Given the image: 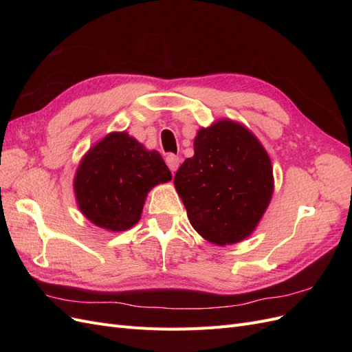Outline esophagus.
Wrapping results in <instances>:
<instances>
[{
  "instance_id": "1",
  "label": "esophagus",
  "mask_w": 352,
  "mask_h": 352,
  "mask_svg": "<svg viewBox=\"0 0 352 352\" xmlns=\"http://www.w3.org/2000/svg\"><path fill=\"white\" fill-rule=\"evenodd\" d=\"M166 164L168 166L170 170H172V173H175L176 170L179 168V166H180V158L177 155H175V154H168L166 157Z\"/></svg>"
}]
</instances>
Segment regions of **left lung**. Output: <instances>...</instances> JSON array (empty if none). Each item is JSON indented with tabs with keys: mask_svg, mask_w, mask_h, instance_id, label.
Instances as JSON below:
<instances>
[{
	"mask_svg": "<svg viewBox=\"0 0 352 352\" xmlns=\"http://www.w3.org/2000/svg\"><path fill=\"white\" fill-rule=\"evenodd\" d=\"M173 184L199 235L232 245L257 228L274 180L270 157L254 133L236 122L217 120L198 131L194 157L179 167Z\"/></svg>",
	"mask_w": 352,
	"mask_h": 352,
	"instance_id": "8db88e82",
	"label": "left lung"
}]
</instances>
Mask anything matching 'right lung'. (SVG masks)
<instances>
[{
	"label": "right lung",
	"mask_w": 352,
	"mask_h": 352,
	"mask_svg": "<svg viewBox=\"0 0 352 352\" xmlns=\"http://www.w3.org/2000/svg\"><path fill=\"white\" fill-rule=\"evenodd\" d=\"M172 180L158 151L126 132H111L85 154L74 176L82 214L111 232L131 229L141 219L148 190Z\"/></svg>",
	"instance_id": "obj_1"
}]
</instances>
